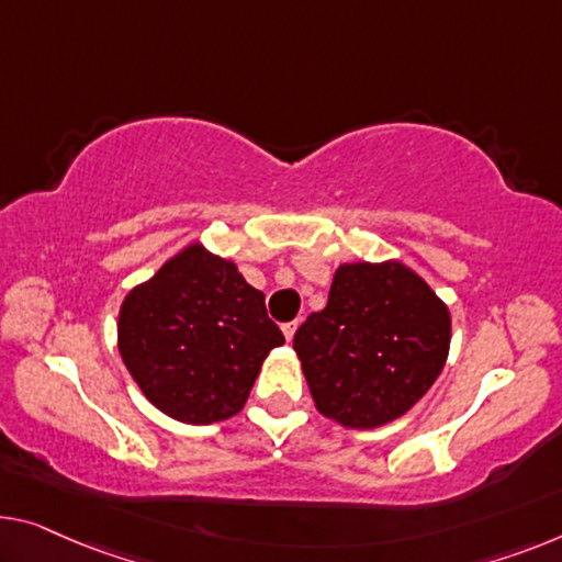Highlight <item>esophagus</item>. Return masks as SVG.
Wrapping results in <instances>:
<instances>
[{"mask_svg": "<svg viewBox=\"0 0 562 562\" xmlns=\"http://www.w3.org/2000/svg\"><path fill=\"white\" fill-rule=\"evenodd\" d=\"M297 321H290V323H284L282 325V333H284V338H288V340H292V338H295V330H297Z\"/></svg>", "mask_w": 562, "mask_h": 562, "instance_id": "obj_1", "label": "esophagus"}]
</instances>
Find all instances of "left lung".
<instances>
[{"label": "left lung", "mask_w": 562, "mask_h": 562, "mask_svg": "<svg viewBox=\"0 0 562 562\" xmlns=\"http://www.w3.org/2000/svg\"><path fill=\"white\" fill-rule=\"evenodd\" d=\"M451 317L406 265H340L328 305L300 325L292 348L317 412L350 429L404 416L449 356Z\"/></svg>", "instance_id": "8db88e82"}]
</instances>
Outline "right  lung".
Returning <instances> with one entry per match:
<instances>
[{
	"label": "right lung",
	"instance_id": "obj_1",
	"mask_svg": "<svg viewBox=\"0 0 562 562\" xmlns=\"http://www.w3.org/2000/svg\"><path fill=\"white\" fill-rule=\"evenodd\" d=\"M282 342L262 292L201 245L136 284L119 313V350L133 381L158 412L194 426L239 414Z\"/></svg>",
	"mask_w": 562,
	"mask_h": 562
}]
</instances>
